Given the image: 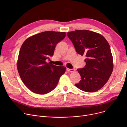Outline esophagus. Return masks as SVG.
<instances>
[{
	"label": "esophagus",
	"instance_id": "obj_1",
	"mask_svg": "<svg viewBox=\"0 0 127 127\" xmlns=\"http://www.w3.org/2000/svg\"><path fill=\"white\" fill-rule=\"evenodd\" d=\"M67 70L70 72H75L76 71V70L75 69H69V68H67Z\"/></svg>",
	"mask_w": 127,
	"mask_h": 127
}]
</instances>
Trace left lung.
<instances>
[{
	"label": "left lung",
	"instance_id": "8db88e82",
	"mask_svg": "<svg viewBox=\"0 0 127 127\" xmlns=\"http://www.w3.org/2000/svg\"><path fill=\"white\" fill-rule=\"evenodd\" d=\"M78 54L86 56L84 68L77 71L81 80L77 88L86 92H94L107 82L113 70V59L110 45L100 34L87 30L67 33Z\"/></svg>",
	"mask_w": 127,
	"mask_h": 127
}]
</instances>
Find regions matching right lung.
<instances>
[{
	"instance_id": "obj_1",
	"label": "right lung",
	"mask_w": 127,
	"mask_h": 127,
	"mask_svg": "<svg viewBox=\"0 0 127 127\" xmlns=\"http://www.w3.org/2000/svg\"><path fill=\"white\" fill-rule=\"evenodd\" d=\"M66 36L65 32L45 31L27 38L20 49L17 68L29 90L46 94L54 90L66 68L46 62L53 55L56 45Z\"/></svg>"
}]
</instances>
